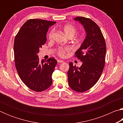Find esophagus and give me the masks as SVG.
Masks as SVG:
<instances>
[{
	"label": "esophagus",
	"mask_w": 123,
	"mask_h": 123,
	"mask_svg": "<svg viewBox=\"0 0 123 123\" xmlns=\"http://www.w3.org/2000/svg\"><path fill=\"white\" fill-rule=\"evenodd\" d=\"M64 61L63 60H57V62L58 63H62V62H63Z\"/></svg>",
	"instance_id": "esophagus-1"
}]
</instances>
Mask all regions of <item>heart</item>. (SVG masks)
<instances>
[{
    "mask_svg": "<svg viewBox=\"0 0 123 123\" xmlns=\"http://www.w3.org/2000/svg\"><path fill=\"white\" fill-rule=\"evenodd\" d=\"M62 30L63 32L67 37H73L75 35L76 32V28L73 25L70 24H67L62 26ZM54 35V30H52L49 33L48 37L50 39L53 38ZM70 50L69 48H60L58 50V54L60 56L63 57L65 55L67 51Z\"/></svg>",
    "mask_w": 123,
    "mask_h": 123,
    "instance_id": "1",
    "label": "heart"
}]
</instances>
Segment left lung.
Here are the masks:
<instances>
[{
    "label": "left lung",
    "mask_w": 123,
    "mask_h": 123,
    "mask_svg": "<svg viewBox=\"0 0 123 123\" xmlns=\"http://www.w3.org/2000/svg\"><path fill=\"white\" fill-rule=\"evenodd\" d=\"M74 20L84 27L86 37L75 52L82 62L80 67L70 62L68 72V84L73 90L84 92L92 88L100 77L105 66L106 48L100 29L89 18L78 17Z\"/></svg>",
    "instance_id": "left-lung-1"
}]
</instances>
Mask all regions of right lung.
<instances>
[{
    "label": "right lung",
    "instance_id": "obj_1",
    "mask_svg": "<svg viewBox=\"0 0 123 123\" xmlns=\"http://www.w3.org/2000/svg\"><path fill=\"white\" fill-rule=\"evenodd\" d=\"M55 22L29 19L23 25L14 38L16 69L23 82L36 92L45 90L52 84V74L57 64L54 58L39 61V48L47 41V34Z\"/></svg>",
    "mask_w": 123,
    "mask_h": 123
}]
</instances>
